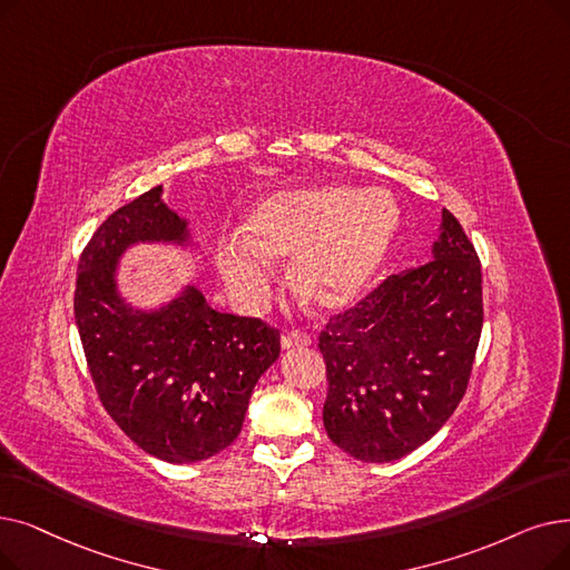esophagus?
<instances>
[{
	"instance_id": "34e87169",
	"label": "esophagus",
	"mask_w": 570,
	"mask_h": 570,
	"mask_svg": "<svg viewBox=\"0 0 570 570\" xmlns=\"http://www.w3.org/2000/svg\"><path fill=\"white\" fill-rule=\"evenodd\" d=\"M312 340L305 333L298 331H291L282 335V350H295V346H309Z\"/></svg>"
}]
</instances>
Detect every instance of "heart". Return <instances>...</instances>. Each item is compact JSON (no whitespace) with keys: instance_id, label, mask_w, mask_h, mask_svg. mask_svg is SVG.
Here are the masks:
<instances>
[{"instance_id":"b5f03b06","label":"heart","mask_w":570,"mask_h":570,"mask_svg":"<svg viewBox=\"0 0 570 570\" xmlns=\"http://www.w3.org/2000/svg\"><path fill=\"white\" fill-rule=\"evenodd\" d=\"M401 230V205L384 188L316 186L272 193L252 209L242 242L216 254L239 303L263 293L272 256H295L291 284L318 312L352 307L370 288Z\"/></svg>"}]
</instances>
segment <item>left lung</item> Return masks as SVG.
<instances>
[{"instance_id": "1", "label": "left lung", "mask_w": 570, "mask_h": 570, "mask_svg": "<svg viewBox=\"0 0 570 570\" xmlns=\"http://www.w3.org/2000/svg\"><path fill=\"white\" fill-rule=\"evenodd\" d=\"M480 333V261L459 220L442 209L431 261L391 275L318 337L328 438L365 463L422 448L461 403Z\"/></svg>"}]
</instances>
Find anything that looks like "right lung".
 <instances>
[{"instance_id": "add662e5", "label": "right lung", "mask_w": 570, "mask_h": 570, "mask_svg": "<svg viewBox=\"0 0 570 570\" xmlns=\"http://www.w3.org/2000/svg\"><path fill=\"white\" fill-rule=\"evenodd\" d=\"M137 244L200 249L190 220L165 205L163 186L95 230L73 293L90 377L105 410L146 454L205 461L239 435L256 382L279 358V333L261 318L214 309L195 284L158 307H135L118 275Z\"/></svg>"}]
</instances>
